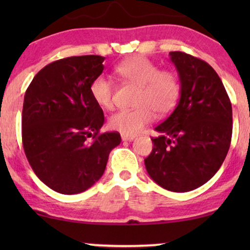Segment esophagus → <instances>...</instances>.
Segmentation results:
<instances>
[{"instance_id":"34e87169","label":"esophagus","mask_w":250,"mask_h":250,"mask_svg":"<svg viewBox=\"0 0 250 250\" xmlns=\"http://www.w3.org/2000/svg\"><path fill=\"white\" fill-rule=\"evenodd\" d=\"M135 136L133 135H125V134H122V140L123 141H132V140H134Z\"/></svg>"}]
</instances>
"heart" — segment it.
<instances>
[{
    "label": "heart",
    "instance_id": "1",
    "mask_svg": "<svg viewBox=\"0 0 250 250\" xmlns=\"http://www.w3.org/2000/svg\"><path fill=\"white\" fill-rule=\"evenodd\" d=\"M116 73L129 83L140 86L136 101L139 108L122 110L109 118V127L125 135L141 132L155 118L169 115L181 97V81L174 70L160 69L148 58L135 56L124 60L116 67ZM90 92L93 100L104 109L114 107L115 84L110 78L100 75L92 81Z\"/></svg>",
    "mask_w": 250,
    "mask_h": 250
}]
</instances>
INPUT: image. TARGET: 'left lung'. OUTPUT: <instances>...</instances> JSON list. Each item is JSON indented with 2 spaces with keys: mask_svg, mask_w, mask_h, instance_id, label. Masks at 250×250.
I'll return each instance as SVG.
<instances>
[{
  "mask_svg": "<svg viewBox=\"0 0 250 250\" xmlns=\"http://www.w3.org/2000/svg\"><path fill=\"white\" fill-rule=\"evenodd\" d=\"M181 81L172 114L155 128L146 172L164 189L188 192L208 182L223 164L232 138V105L216 71L191 54L169 52Z\"/></svg>",
  "mask_w": 250,
  "mask_h": 250,
  "instance_id": "8db88e82",
  "label": "left lung"
}]
</instances>
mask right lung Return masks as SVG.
Returning a JSON list of instances; mask_svg holds the SVG:
<instances>
[{"label": "right lung", "mask_w": 250, "mask_h": 250, "mask_svg": "<svg viewBox=\"0 0 250 250\" xmlns=\"http://www.w3.org/2000/svg\"><path fill=\"white\" fill-rule=\"evenodd\" d=\"M101 56L69 57L42 68L26 90L22 146L36 176L62 194L83 192L104 173L118 132L100 133L104 111L90 86L104 71Z\"/></svg>", "instance_id": "1"}]
</instances>
